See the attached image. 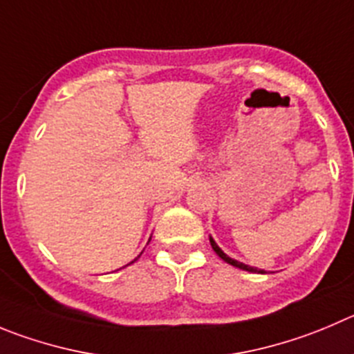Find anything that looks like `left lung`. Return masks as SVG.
I'll list each match as a JSON object with an SVG mask.
<instances>
[{"label": "left lung", "instance_id": "obj_1", "mask_svg": "<svg viewBox=\"0 0 354 354\" xmlns=\"http://www.w3.org/2000/svg\"><path fill=\"white\" fill-rule=\"evenodd\" d=\"M209 243H211V248H213L214 250V253H216L218 257H220V259L222 260H225L227 263H230V266H234V267H237V269H243V270H250V272H257V267H250V266H244L243 262H237V260H234V259H230V257H227L225 253L222 252V250H220V248H218V244L214 243L213 239H211L209 237ZM259 272H263V270H259Z\"/></svg>", "mask_w": 354, "mask_h": 354}]
</instances>
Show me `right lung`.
Segmentation results:
<instances>
[{
	"label": "right lung",
	"mask_w": 354,
	"mask_h": 354,
	"mask_svg": "<svg viewBox=\"0 0 354 354\" xmlns=\"http://www.w3.org/2000/svg\"><path fill=\"white\" fill-rule=\"evenodd\" d=\"M132 262H134V260H132ZM132 262H131V263H132Z\"/></svg>",
	"instance_id": "add662e5"
}]
</instances>
